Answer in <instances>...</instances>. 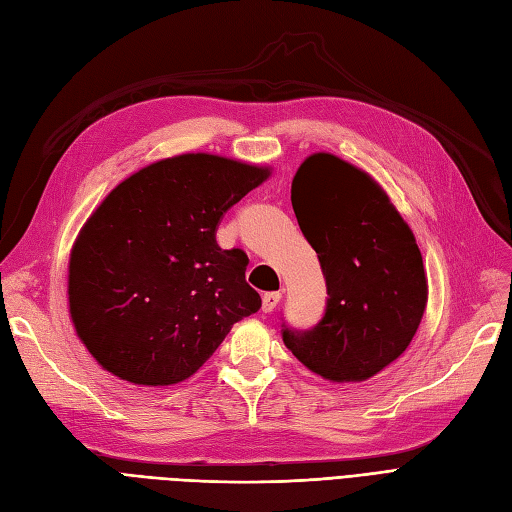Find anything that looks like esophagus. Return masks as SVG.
<instances>
[{"mask_svg": "<svg viewBox=\"0 0 512 512\" xmlns=\"http://www.w3.org/2000/svg\"><path fill=\"white\" fill-rule=\"evenodd\" d=\"M279 300H281L279 292H268V294H264V300H261V309H264L266 313H270V311L277 309Z\"/></svg>", "mask_w": 512, "mask_h": 512, "instance_id": "1", "label": "esophagus"}]
</instances>
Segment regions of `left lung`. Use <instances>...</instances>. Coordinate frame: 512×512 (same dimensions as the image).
<instances>
[{"label": "left lung", "instance_id": "1", "mask_svg": "<svg viewBox=\"0 0 512 512\" xmlns=\"http://www.w3.org/2000/svg\"><path fill=\"white\" fill-rule=\"evenodd\" d=\"M300 231L320 257L329 303L311 331L283 329L307 370L331 383H363L409 348L428 303L415 235L370 173L313 153L292 179Z\"/></svg>", "mask_w": 512, "mask_h": 512}]
</instances>
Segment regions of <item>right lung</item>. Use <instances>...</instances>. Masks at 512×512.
I'll use <instances>...</instances> for the list:
<instances>
[{"label":"right lung","instance_id":"1","mask_svg":"<svg viewBox=\"0 0 512 512\" xmlns=\"http://www.w3.org/2000/svg\"><path fill=\"white\" fill-rule=\"evenodd\" d=\"M270 177L212 153L157 160L121 181L77 233L69 257L75 333L121 381L166 387L214 355L261 307L248 257L222 251V214Z\"/></svg>","mask_w":512,"mask_h":512}]
</instances>
